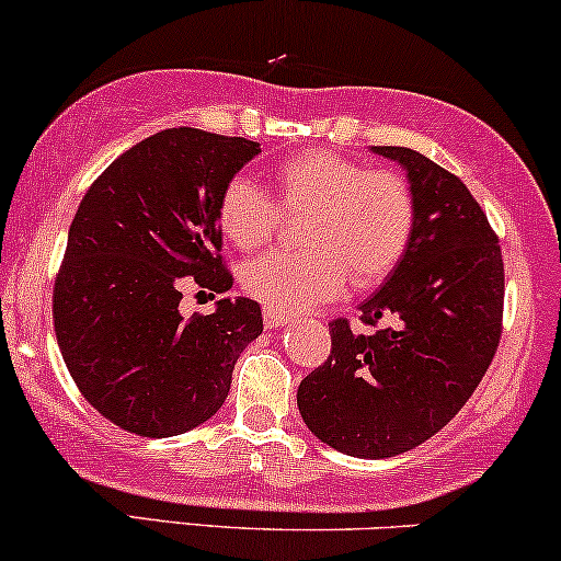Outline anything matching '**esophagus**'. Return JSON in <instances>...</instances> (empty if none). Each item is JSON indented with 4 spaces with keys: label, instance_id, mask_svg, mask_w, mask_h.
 Instances as JSON below:
<instances>
[{
    "label": "esophagus",
    "instance_id": "obj_1",
    "mask_svg": "<svg viewBox=\"0 0 561 561\" xmlns=\"http://www.w3.org/2000/svg\"><path fill=\"white\" fill-rule=\"evenodd\" d=\"M287 313H282V310H274V308H266L264 305V323L266 329H279V325L287 323Z\"/></svg>",
    "mask_w": 561,
    "mask_h": 561
}]
</instances>
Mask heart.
<instances>
[{"instance_id": "obj_1", "label": "heart", "mask_w": 561, "mask_h": 561, "mask_svg": "<svg viewBox=\"0 0 561 561\" xmlns=\"http://www.w3.org/2000/svg\"><path fill=\"white\" fill-rule=\"evenodd\" d=\"M276 202L248 179H232L217 204L222 236L240 251H259L302 215L297 251L251 261L240 285L266 308L295 313L331 300L350 285H380L399 266L414 232V194L399 170L365 168L331 150H305L272 170Z\"/></svg>"}]
</instances>
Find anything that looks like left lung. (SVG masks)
I'll return each instance as SVG.
<instances>
[{
    "mask_svg": "<svg viewBox=\"0 0 561 561\" xmlns=\"http://www.w3.org/2000/svg\"><path fill=\"white\" fill-rule=\"evenodd\" d=\"M375 152L407 168L414 232L386 285L359 305L373 331L331 321L329 359L297 388L308 430L357 458L407 453L458 414L492 365L505 305L500 238L466 183L407 147Z\"/></svg>",
    "mask_w": 561,
    "mask_h": 561,
    "instance_id": "obj_1",
    "label": "left lung"
}]
</instances>
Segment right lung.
<instances>
[{
    "mask_svg": "<svg viewBox=\"0 0 561 561\" xmlns=\"http://www.w3.org/2000/svg\"><path fill=\"white\" fill-rule=\"evenodd\" d=\"M259 141L191 126L141 139L92 181L54 282V329L84 401L139 437L215 416L240 352L264 331L259 302L183 318V289L232 287L217 204Z\"/></svg>",
    "mask_w": 561,
    "mask_h": 561,
    "instance_id": "add662e5",
    "label": "right lung"
}]
</instances>
